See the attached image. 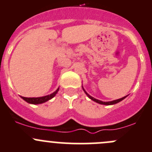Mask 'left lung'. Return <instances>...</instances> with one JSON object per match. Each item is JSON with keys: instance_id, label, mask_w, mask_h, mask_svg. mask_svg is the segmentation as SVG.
<instances>
[{"instance_id": "1", "label": "left lung", "mask_w": 152, "mask_h": 152, "mask_svg": "<svg viewBox=\"0 0 152 152\" xmlns=\"http://www.w3.org/2000/svg\"><path fill=\"white\" fill-rule=\"evenodd\" d=\"M82 88H83V90L84 91V92H85V93H86V95H87L88 97H89V98L91 99V100L94 101V102H96V103L100 104H104V105H113V104H117V103H118V102H120L121 101H122V100H123V99H125V98H126V97L128 96V95H126V96L123 97V98H121V99H116V100H114V101H111V102H102V101L98 100V99H95V98H93V97H92V96H91L90 95H89V94H88L87 92H86V90H85V89H83V86H82Z\"/></svg>"}]
</instances>
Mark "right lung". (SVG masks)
<instances>
[{"mask_svg": "<svg viewBox=\"0 0 152 152\" xmlns=\"http://www.w3.org/2000/svg\"><path fill=\"white\" fill-rule=\"evenodd\" d=\"M59 89H60V88H58V89H57L55 92H53V93L50 94V95H45V96L37 97V98H26V97L21 96V98L29 104H39L45 103V102H48V101L53 99V97L56 95V94L58 92Z\"/></svg>", "mask_w": 152, "mask_h": 152, "instance_id": "add662e5", "label": "right lung"}]
</instances>
